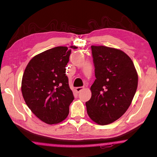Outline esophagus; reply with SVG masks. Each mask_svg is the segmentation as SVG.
Returning <instances> with one entry per match:
<instances>
[{"mask_svg": "<svg viewBox=\"0 0 157 157\" xmlns=\"http://www.w3.org/2000/svg\"><path fill=\"white\" fill-rule=\"evenodd\" d=\"M84 89V88L83 87H77V88H75V90H76V92H77V93H79L80 91H81V90H82Z\"/></svg>", "mask_w": 157, "mask_h": 157, "instance_id": "esophagus-1", "label": "esophagus"}]
</instances>
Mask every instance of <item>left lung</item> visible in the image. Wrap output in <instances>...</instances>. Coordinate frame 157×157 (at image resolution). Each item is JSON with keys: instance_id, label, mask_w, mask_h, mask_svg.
Segmentation results:
<instances>
[{"instance_id": "left-lung-1", "label": "left lung", "mask_w": 157, "mask_h": 157, "mask_svg": "<svg viewBox=\"0 0 157 157\" xmlns=\"http://www.w3.org/2000/svg\"><path fill=\"white\" fill-rule=\"evenodd\" d=\"M96 79L87 113L99 125L115 122L127 111L134 97L138 75L131 58L124 52L104 46H92Z\"/></svg>"}]
</instances>
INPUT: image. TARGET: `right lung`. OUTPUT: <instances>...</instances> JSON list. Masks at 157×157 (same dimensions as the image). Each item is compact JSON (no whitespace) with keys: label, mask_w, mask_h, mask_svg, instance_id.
<instances>
[{"label":"right lung","mask_w":157,"mask_h":157,"mask_svg":"<svg viewBox=\"0 0 157 157\" xmlns=\"http://www.w3.org/2000/svg\"><path fill=\"white\" fill-rule=\"evenodd\" d=\"M58 46L36 55L29 61L21 81L23 99L31 111L48 124L64 121L73 101L65 73L71 49Z\"/></svg>","instance_id":"obj_1"}]
</instances>
